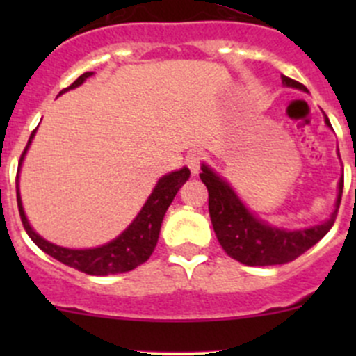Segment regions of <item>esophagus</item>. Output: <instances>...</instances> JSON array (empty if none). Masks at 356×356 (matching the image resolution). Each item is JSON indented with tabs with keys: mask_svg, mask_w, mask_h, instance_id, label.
Segmentation results:
<instances>
[{
	"mask_svg": "<svg viewBox=\"0 0 356 356\" xmlns=\"http://www.w3.org/2000/svg\"><path fill=\"white\" fill-rule=\"evenodd\" d=\"M186 163H188L189 170H191L193 175L200 174L201 170V163H203V155L198 152H191L188 155V158H186Z\"/></svg>",
	"mask_w": 356,
	"mask_h": 356,
	"instance_id": "esophagus-1",
	"label": "esophagus"
}]
</instances>
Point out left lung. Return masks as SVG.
<instances>
[{
    "label": "left lung",
    "mask_w": 356,
    "mask_h": 356,
    "mask_svg": "<svg viewBox=\"0 0 356 356\" xmlns=\"http://www.w3.org/2000/svg\"><path fill=\"white\" fill-rule=\"evenodd\" d=\"M282 84L288 88L303 89L305 86L293 79L281 75ZM325 125L331 127V122L325 117ZM201 181L208 189V210H210L211 225L217 234L218 243L225 253L241 264L250 267L264 265H281L293 261L305 251L310 250L315 243L321 241L334 225L341 196H343V177L337 184V198L331 217L318 225L307 229L274 227L268 222L258 218L253 211L239 200L234 189L217 172L208 165H201Z\"/></svg>",
    "instance_id": "8db88e82"
}]
</instances>
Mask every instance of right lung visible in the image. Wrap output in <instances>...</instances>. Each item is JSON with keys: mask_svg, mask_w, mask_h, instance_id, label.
Masks as SVG:
<instances>
[{"mask_svg": "<svg viewBox=\"0 0 356 356\" xmlns=\"http://www.w3.org/2000/svg\"><path fill=\"white\" fill-rule=\"evenodd\" d=\"M91 75L92 72L82 74L74 84H70L68 88L63 89V91H60V95L67 92L68 89L79 88V86H81L86 79L91 77ZM34 134L35 131L32 132L31 138H29L27 146H25L22 156H20L19 172L20 167H22L25 153H27L32 139H34ZM189 174H191L189 168L182 167L181 170H174L170 172V174L158 179L155 189H153L152 195L148 196V200L143 204V208L139 210V213L136 215L134 220L129 224V227L125 229L122 234H118L117 238L111 239L110 243H106V245H102L98 248H88V250H72V248L53 245V243L41 238V236L31 227L27 217H25L22 198H20L19 175H17V203H19L20 218H22L24 229L27 231L29 238L41 248L44 253H48L49 257H53L55 260L68 265V267L77 268V270L89 275L124 274V272H129L132 270V268L139 267L141 264H145V261L152 257L153 250H155L158 243V236H160V227L161 222H163L165 211H167V208L170 207V203L174 201L175 195H177V191L181 189V186L189 179Z\"/></svg>", "mask_w": 356, "mask_h": 356, "instance_id": "right-lung-1", "label": "right lung"}]
</instances>
